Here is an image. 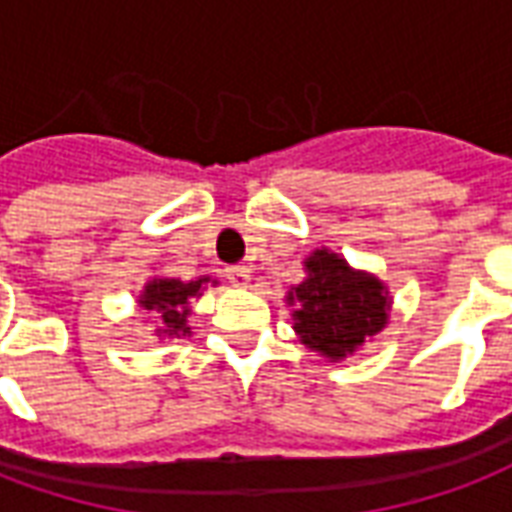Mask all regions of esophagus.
Wrapping results in <instances>:
<instances>
[{
    "label": "esophagus",
    "mask_w": 512,
    "mask_h": 512,
    "mask_svg": "<svg viewBox=\"0 0 512 512\" xmlns=\"http://www.w3.org/2000/svg\"><path fill=\"white\" fill-rule=\"evenodd\" d=\"M226 278H229L231 286L245 289V286L251 283V270H248V267H229V270H226Z\"/></svg>",
    "instance_id": "1"
}]
</instances>
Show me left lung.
I'll list each match as a JSON object with an SVG mask.
<instances>
[{
  "mask_svg": "<svg viewBox=\"0 0 512 512\" xmlns=\"http://www.w3.org/2000/svg\"><path fill=\"white\" fill-rule=\"evenodd\" d=\"M308 278L286 294L294 333L330 360L354 354L374 338L390 313V294L376 275L352 270L338 253L319 248L305 259Z\"/></svg>",
  "mask_w": 512,
  "mask_h": 512,
  "instance_id": "1",
  "label": "left lung"
}]
</instances>
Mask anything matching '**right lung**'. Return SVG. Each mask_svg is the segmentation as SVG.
<instances>
[{
	"label": "right lung",
	"instance_id": "right-lung-1",
	"mask_svg": "<svg viewBox=\"0 0 512 512\" xmlns=\"http://www.w3.org/2000/svg\"><path fill=\"white\" fill-rule=\"evenodd\" d=\"M215 283L210 278H199V281H177V278H152L144 286V292L138 297V305L155 316L158 322V335H190L188 316H190V300L201 297L204 286Z\"/></svg>",
	"mask_w": 512,
	"mask_h": 512
}]
</instances>
